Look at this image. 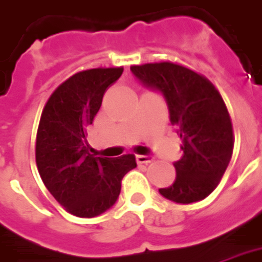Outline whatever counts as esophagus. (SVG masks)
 Returning a JSON list of instances; mask_svg holds the SVG:
<instances>
[{
    "instance_id": "obj_1",
    "label": "esophagus",
    "mask_w": 262,
    "mask_h": 262,
    "mask_svg": "<svg viewBox=\"0 0 262 262\" xmlns=\"http://www.w3.org/2000/svg\"><path fill=\"white\" fill-rule=\"evenodd\" d=\"M135 160L138 164H149V163H152V157L150 156H145V155H138V156L135 157Z\"/></svg>"
}]
</instances>
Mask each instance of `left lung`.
Listing matches in <instances>:
<instances>
[{
    "label": "left lung",
    "mask_w": 262,
    "mask_h": 262,
    "mask_svg": "<svg viewBox=\"0 0 262 262\" xmlns=\"http://www.w3.org/2000/svg\"><path fill=\"white\" fill-rule=\"evenodd\" d=\"M146 88L161 92L171 125L182 139L177 177L160 194L176 203L203 200L220 184L233 152V129L222 96L210 80L171 62L131 66Z\"/></svg>",
    "instance_id": "8db88e82"
}]
</instances>
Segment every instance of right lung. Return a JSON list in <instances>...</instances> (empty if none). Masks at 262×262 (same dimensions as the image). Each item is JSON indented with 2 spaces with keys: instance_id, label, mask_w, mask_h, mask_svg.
Wrapping results in <instances>:
<instances>
[{
  "instance_id": "add662e5",
  "label": "right lung",
  "mask_w": 262,
  "mask_h": 262,
  "mask_svg": "<svg viewBox=\"0 0 262 262\" xmlns=\"http://www.w3.org/2000/svg\"><path fill=\"white\" fill-rule=\"evenodd\" d=\"M123 68L76 73L45 103L35 142V163L47 189L73 215L92 218L119 198L123 177L137 167L134 155L95 157L86 142V127L102 105L106 90Z\"/></svg>"
}]
</instances>
